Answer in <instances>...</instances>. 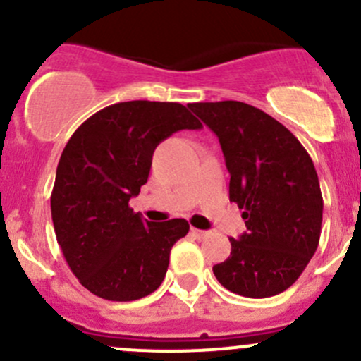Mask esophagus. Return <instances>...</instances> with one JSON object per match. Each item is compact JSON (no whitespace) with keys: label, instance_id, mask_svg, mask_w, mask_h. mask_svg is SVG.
Listing matches in <instances>:
<instances>
[{"label":"esophagus","instance_id":"34e87169","mask_svg":"<svg viewBox=\"0 0 361 361\" xmlns=\"http://www.w3.org/2000/svg\"><path fill=\"white\" fill-rule=\"evenodd\" d=\"M190 234L194 235V238L202 239V238H206L207 232H206V231H201V228H194V227H192V228H190Z\"/></svg>","mask_w":361,"mask_h":361}]
</instances>
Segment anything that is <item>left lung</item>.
<instances>
[{
  "instance_id": "1",
  "label": "left lung",
  "mask_w": 361,
  "mask_h": 361,
  "mask_svg": "<svg viewBox=\"0 0 361 361\" xmlns=\"http://www.w3.org/2000/svg\"><path fill=\"white\" fill-rule=\"evenodd\" d=\"M220 141L228 197L248 231L213 267L231 292L265 298L285 292L307 267L322 234L323 197L314 164L283 123L239 101L192 103Z\"/></svg>"
}]
</instances>
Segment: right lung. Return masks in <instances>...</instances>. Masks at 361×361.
Masks as SVG:
<instances>
[{"label": "right lung", "mask_w": 361, "mask_h": 361, "mask_svg": "<svg viewBox=\"0 0 361 361\" xmlns=\"http://www.w3.org/2000/svg\"><path fill=\"white\" fill-rule=\"evenodd\" d=\"M202 123L180 103L127 101L103 108L69 137L50 207L57 243L78 281L106 300L154 293L169 253L190 228L183 218L148 221L129 207L160 141Z\"/></svg>", "instance_id": "right-lung-1"}]
</instances>
